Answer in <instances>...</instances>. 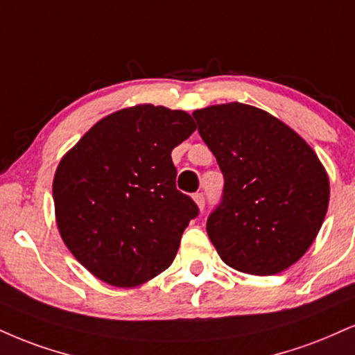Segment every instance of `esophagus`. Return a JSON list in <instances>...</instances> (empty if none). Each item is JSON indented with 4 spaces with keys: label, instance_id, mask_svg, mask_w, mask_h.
I'll list each match as a JSON object with an SVG mask.
<instances>
[{
    "label": "esophagus",
    "instance_id": "1",
    "mask_svg": "<svg viewBox=\"0 0 355 355\" xmlns=\"http://www.w3.org/2000/svg\"><path fill=\"white\" fill-rule=\"evenodd\" d=\"M193 200H195L196 207L200 208V211H203V208H205V196H203V193H195L193 195Z\"/></svg>",
    "mask_w": 355,
    "mask_h": 355
}]
</instances>
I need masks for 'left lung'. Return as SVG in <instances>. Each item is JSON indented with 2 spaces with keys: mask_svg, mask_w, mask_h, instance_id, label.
<instances>
[{
  "mask_svg": "<svg viewBox=\"0 0 355 355\" xmlns=\"http://www.w3.org/2000/svg\"><path fill=\"white\" fill-rule=\"evenodd\" d=\"M225 177L207 233L233 270L270 276L300 261L321 230L329 177L301 135L266 110L240 102L193 112Z\"/></svg>",
  "mask_w": 355,
  "mask_h": 355,
  "instance_id": "8db88e82",
  "label": "left lung"
}]
</instances>
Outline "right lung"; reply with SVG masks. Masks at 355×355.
Instances as JSON below:
<instances>
[{"label": "right lung", "mask_w": 355, "mask_h": 355, "mask_svg": "<svg viewBox=\"0 0 355 355\" xmlns=\"http://www.w3.org/2000/svg\"><path fill=\"white\" fill-rule=\"evenodd\" d=\"M195 129L185 110L139 104L101 119L59 162V234L101 281L135 288L173 263L198 207L175 187L172 150Z\"/></svg>", "instance_id": "add662e5"}]
</instances>
